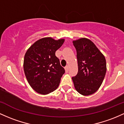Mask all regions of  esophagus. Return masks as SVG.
Wrapping results in <instances>:
<instances>
[{
	"instance_id": "esophagus-1",
	"label": "esophagus",
	"mask_w": 124,
	"mask_h": 124,
	"mask_svg": "<svg viewBox=\"0 0 124 124\" xmlns=\"http://www.w3.org/2000/svg\"><path fill=\"white\" fill-rule=\"evenodd\" d=\"M65 72H68V70H69V66H65Z\"/></svg>"
}]
</instances>
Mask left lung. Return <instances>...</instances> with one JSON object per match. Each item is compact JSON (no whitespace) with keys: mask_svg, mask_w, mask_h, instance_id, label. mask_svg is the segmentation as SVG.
I'll list each match as a JSON object with an SVG mask.
<instances>
[{"mask_svg":"<svg viewBox=\"0 0 124 124\" xmlns=\"http://www.w3.org/2000/svg\"><path fill=\"white\" fill-rule=\"evenodd\" d=\"M73 43L77 50L78 72L72 79L77 92L88 96L96 92L102 84L107 71L105 58L88 38L73 40Z\"/></svg>","mask_w":124,"mask_h":124,"instance_id":"1","label":"left lung"}]
</instances>
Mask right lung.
Returning a JSON list of instances; mask_svg holds the SVG:
<instances>
[{"label": "right lung", "instance_id": "add662e5", "mask_svg": "<svg viewBox=\"0 0 124 124\" xmlns=\"http://www.w3.org/2000/svg\"><path fill=\"white\" fill-rule=\"evenodd\" d=\"M64 41V39L43 38L27 50L23 61L24 74L30 86L38 93L49 94L59 86L65 69L55 52Z\"/></svg>", "mask_w": 124, "mask_h": 124}]
</instances>
